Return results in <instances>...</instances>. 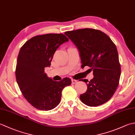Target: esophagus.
<instances>
[{"label":"esophagus","mask_w":135,"mask_h":135,"mask_svg":"<svg viewBox=\"0 0 135 135\" xmlns=\"http://www.w3.org/2000/svg\"><path fill=\"white\" fill-rule=\"evenodd\" d=\"M77 82V81L75 79H72V84H75Z\"/></svg>","instance_id":"esophagus-1"}]
</instances>
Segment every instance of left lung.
Returning a JSON list of instances; mask_svg holds the SVG:
<instances>
[{
	"mask_svg": "<svg viewBox=\"0 0 135 135\" xmlns=\"http://www.w3.org/2000/svg\"><path fill=\"white\" fill-rule=\"evenodd\" d=\"M79 51L82 68L88 66L94 78L86 84V92L80 95L85 104L90 107L108 102L115 92L121 75L118 51L110 37L102 31L84 28L64 33Z\"/></svg>",
	"mask_w": 135,
	"mask_h": 135,
	"instance_id": "obj_1",
	"label": "left lung"
}]
</instances>
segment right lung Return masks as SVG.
<instances>
[{
	"label": "right lung",
	"instance_id": "right-lung-1",
	"mask_svg": "<svg viewBox=\"0 0 135 135\" xmlns=\"http://www.w3.org/2000/svg\"><path fill=\"white\" fill-rule=\"evenodd\" d=\"M68 41L62 33H48L33 37L20 49L16 69L17 82L24 97L38 110L48 111L57 107L62 89L71 84L70 78L54 81L45 73V68L50 66L57 48Z\"/></svg>",
	"mask_w": 135,
	"mask_h": 135
}]
</instances>
